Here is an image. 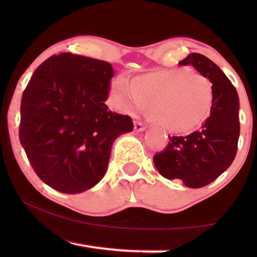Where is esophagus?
<instances>
[{
    "mask_svg": "<svg viewBox=\"0 0 257 257\" xmlns=\"http://www.w3.org/2000/svg\"><path fill=\"white\" fill-rule=\"evenodd\" d=\"M135 130H136L137 132L144 131V130H146V125L144 124V122H142V121L136 120V121H135Z\"/></svg>",
    "mask_w": 257,
    "mask_h": 257,
    "instance_id": "34e87169",
    "label": "esophagus"
}]
</instances>
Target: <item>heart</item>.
<instances>
[{"label":"heart","instance_id":"b5f03b06","mask_svg":"<svg viewBox=\"0 0 257 257\" xmlns=\"http://www.w3.org/2000/svg\"><path fill=\"white\" fill-rule=\"evenodd\" d=\"M214 99L209 78L187 69L164 70L128 82L119 76L112 82L110 103L124 113L150 107V117L171 132H189L208 118Z\"/></svg>","mask_w":257,"mask_h":257}]
</instances>
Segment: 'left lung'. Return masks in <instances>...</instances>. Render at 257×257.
<instances>
[{"mask_svg":"<svg viewBox=\"0 0 257 257\" xmlns=\"http://www.w3.org/2000/svg\"><path fill=\"white\" fill-rule=\"evenodd\" d=\"M193 65L213 84L209 117L201 127L184 137H170L166 150L153 157L158 172L168 180L180 179L200 188L220 177L235 159L240 136L236 89L215 63L201 54H189L179 62Z\"/></svg>","mask_w":257,"mask_h":257,"instance_id":"left-lung-1","label":"left lung"}]
</instances>
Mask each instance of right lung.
<instances>
[{"label":"right lung","mask_w":257,"mask_h":257,"mask_svg":"<svg viewBox=\"0 0 257 257\" xmlns=\"http://www.w3.org/2000/svg\"><path fill=\"white\" fill-rule=\"evenodd\" d=\"M110 63L63 52L36 69L21 100L20 142L35 173L56 191L77 194L106 172L112 144L131 117L108 110Z\"/></svg>","instance_id":"right-lung-1"}]
</instances>
